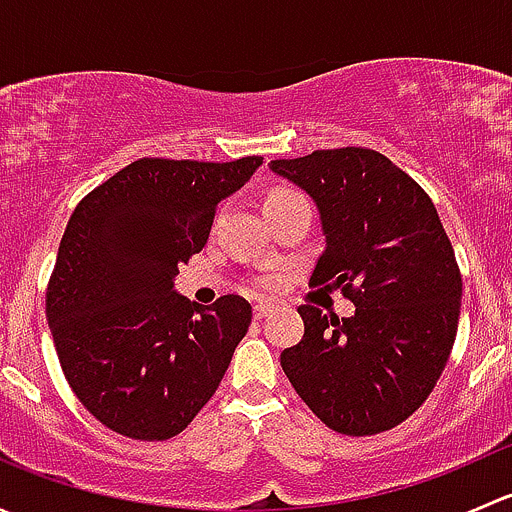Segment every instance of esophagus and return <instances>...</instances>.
<instances>
[{
  "label": "esophagus",
  "mask_w": 512,
  "mask_h": 512,
  "mask_svg": "<svg viewBox=\"0 0 512 512\" xmlns=\"http://www.w3.org/2000/svg\"><path fill=\"white\" fill-rule=\"evenodd\" d=\"M272 312H275V307H272V304H265V302L255 304V319H265V317H270Z\"/></svg>",
  "instance_id": "esophagus-1"
}]
</instances>
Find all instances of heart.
I'll return each mask as SVG.
<instances>
[{
    "label": "heart",
    "instance_id": "b5f03b06",
    "mask_svg": "<svg viewBox=\"0 0 512 512\" xmlns=\"http://www.w3.org/2000/svg\"><path fill=\"white\" fill-rule=\"evenodd\" d=\"M292 195H299V193H294V190H275V193L270 195V198L267 200H280V198H292ZM267 285V282H265Z\"/></svg>",
    "mask_w": 512,
    "mask_h": 512
}]
</instances>
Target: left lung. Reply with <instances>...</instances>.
Returning a JSON list of instances; mask_svg holds the SVG:
<instances>
[{
	"instance_id": "obj_1",
	"label": "left lung",
	"mask_w": 512,
	"mask_h": 512,
	"mask_svg": "<svg viewBox=\"0 0 512 512\" xmlns=\"http://www.w3.org/2000/svg\"><path fill=\"white\" fill-rule=\"evenodd\" d=\"M317 203L324 247L309 285H334L354 317L299 307L302 342L280 361L299 399L344 436L406 421L436 386L461 314V270L426 190L371 148L270 160Z\"/></svg>"
}]
</instances>
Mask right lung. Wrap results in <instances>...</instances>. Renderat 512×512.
<instances>
[{
	"mask_svg": "<svg viewBox=\"0 0 512 512\" xmlns=\"http://www.w3.org/2000/svg\"><path fill=\"white\" fill-rule=\"evenodd\" d=\"M260 165V156L133 160L71 213L46 319L71 391L111 431L178 436L223 381L250 302L225 294L210 307L190 304L173 277L205 247L220 200Z\"/></svg>",
	"mask_w": 512,
	"mask_h": 512,
	"instance_id": "1",
	"label": "right lung"
}]
</instances>
